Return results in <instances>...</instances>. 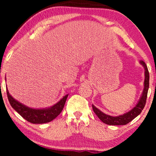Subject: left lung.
Here are the masks:
<instances>
[{"label":"left lung","mask_w":156,"mask_h":156,"mask_svg":"<svg viewBox=\"0 0 156 156\" xmlns=\"http://www.w3.org/2000/svg\"><path fill=\"white\" fill-rule=\"evenodd\" d=\"M140 65H142L144 68V89H143L142 94L138 99V101L135 106L129 110L128 112H126L124 114L119 115V116H111V115L106 114L105 113L102 112L101 110L96 107L92 104V108L94 112L97 116L99 117V119L102 122L108 125H126L127 123L138 116L142 110L144 109L145 105H146V101L147 99V94H148V91L149 88V72L148 70V67L146 65V63L144 61H140Z\"/></svg>","instance_id":"1"}]
</instances>
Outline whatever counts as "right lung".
Masks as SVG:
<instances>
[{"mask_svg": "<svg viewBox=\"0 0 156 156\" xmlns=\"http://www.w3.org/2000/svg\"><path fill=\"white\" fill-rule=\"evenodd\" d=\"M6 80V79H5ZM6 91L10 105L23 118L32 123H45L52 121L60 114L65 106L68 94H66L58 102L50 107L32 108L20 103L10 95L6 87Z\"/></svg>", "mask_w": 156, "mask_h": 156, "instance_id": "right-lung-1", "label": "right lung"}]
</instances>
